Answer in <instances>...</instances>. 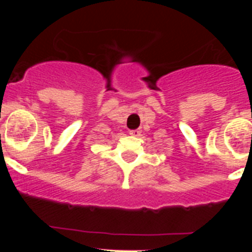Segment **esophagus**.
Masks as SVG:
<instances>
[{"label":"esophagus","mask_w":252,"mask_h":252,"mask_svg":"<svg viewBox=\"0 0 252 252\" xmlns=\"http://www.w3.org/2000/svg\"><path fill=\"white\" fill-rule=\"evenodd\" d=\"M129 134L131 136H140V130H138V129H135V130H129Z\"/></svg>","instance_id":"1"}]
</instances>
